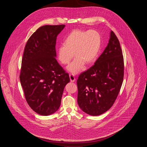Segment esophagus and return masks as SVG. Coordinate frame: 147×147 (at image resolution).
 <instances>
[{"label": "esophagus", "instance_id": "34e87169", "mask_svg": "<svg viewBox=\"0 0 147 147\" xmlns=\"http://www.w3.org/2000/svg\"><path fill=\"white\" fill-rule=\"evenodd\" d=\"M69 78H70V82H74L76 80V78L74 77V75H73V74H69Z\"/></svg>", "mask_w": 147, "mask_h": 147}]
</instances>
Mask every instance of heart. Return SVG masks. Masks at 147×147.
Listing matches in <instances>:
<instances>
[{
  "instance_id": "1",
  "label": "heart",
  "mask_w": 147,
  "mask_h": 147,
  "mask_svg": "<svg viewBox=\"0 0 147 147\" xmlns=\"http://www.w3.org/2000/svg\"><path fill=\"white\" fill-rule=\"evenodd\" d=\"M101 46V36L98 31L80 29L73 30L64 40L63 45L58 47L57 57L59 62L67 65L74 57L68 69L77 74L84 68V64H91L96 59Z\"/></svg>"
}]
</instances>
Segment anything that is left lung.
I'll list each match as a JSON object with an SVG mask.
<instances>
[{"instance_id": "obj_1", "label": "left lung", "mask_w": 147, "mask_h": 147, "mask_svg": "<svg viewBox=\"0 0 147 147\" xmlns=\"http://www.w3.org/2000/svg\"><path fill=\"white\" fill-rule=\"evenodd\" d=\"M124 77V60L119 39L111 31L104 51L89 69L77 80L78 103L92 116L109 110L120 91Z\"/></svg>"}]
</instances>
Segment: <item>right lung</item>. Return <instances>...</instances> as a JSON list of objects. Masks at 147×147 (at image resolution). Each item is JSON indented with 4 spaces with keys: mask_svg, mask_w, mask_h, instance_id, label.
I'll return each mask as SVG.
<instances>
[{
    "mask_svg": "<svg viewBox=\"0 0 147 147\" xmlns=\"http://www.w3.org/2000/svg\"><path fill=\"white\" fill-rule=\"evenodd\" d=\"M65 25H45L28 38L22 58L20 80L30 107L48 116L59 109L69 74L56 60L57 37Z\"/></svg>",
    "mask_w": 147,
    "mask_h": 147,
    "instance_id": "add662e5",
    "label": "right lung"
}]
</instances>
